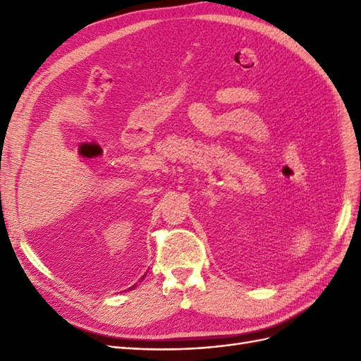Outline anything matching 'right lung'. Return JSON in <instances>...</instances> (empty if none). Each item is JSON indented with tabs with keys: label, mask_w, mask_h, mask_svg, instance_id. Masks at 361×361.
I'll return each instance as SVG.
<instances>
[{
	"label": "right lung",
	"mask_w": 361,
	"mask_h": 361,
	"mask_svg": "<svg viewBox=\"0 0 361 361\" xmlns=\"http://www.w3.org/2000/svg\"><path fill=\"white\" fill-rule=\"evenodd\" d=\"M129 289H133V288H129ZM129 289H128V290H129Z\"/></svg>",
	"instance_id": "obj_1"
}]
</instances>
